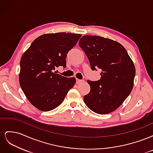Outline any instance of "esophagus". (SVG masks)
Wrapping results in <instances>:
<instances>
[{
    "label": "esophagus",
    "instance_id": "1",
    "mask_svg": "<svg viewBox=\"0 0 153 153\" xmlns=\"http://www.w3.org/2000/svg\"><path fill=\"white\" fill-rule=\"evenodd\" d=\"M82 82H84V80H79V79H76V83L77 84H81V83H82Z\"/></svg>",
    "mask_w": 153,
    "mask_h": 153
}]
</instances>
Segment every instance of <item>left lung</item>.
I'll return each instance as SVG.
<instances>
[{
	"label": "left lung",
	"mask_w": 153,
	"mask_h": 153,
	"mask_svg": "<svg viewBox=\"0 0 153 153\" xmlns=\"http://www.w3.org/2000/svg\"><path fill=\"white\" fill-rule=\"evenodd\" d=\"M92 70L101 69L100 80H87L89 93L85 105L94 112L106 114L122 105L133 87L135 68L126 50L119 43L101 36L86 35L79 41Z\"/></svg>",
	"instance_id": "left-lung-1"
}]
</instances>
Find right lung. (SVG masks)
<instances>
[{
  "instance_id": "obj_1",
  "label": "right lung",
  "mask_w": 153,
  "mask_h": 153,
  "mask_svg": "<svg viewBox=\"0 0 153 153\" xmlns=\"http://www.w3.org/2000/svg\"><path fill=\"white\" fill-rule=\"evenodd\" d=\"M81 36L66 32L41 35L23 54L20 85L36 108L47 112L57 108L75 85L74 77H64L53 71L55 67H66L67 54Z\"/></svg>"
}]
</instances>
